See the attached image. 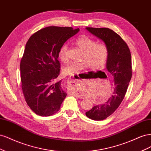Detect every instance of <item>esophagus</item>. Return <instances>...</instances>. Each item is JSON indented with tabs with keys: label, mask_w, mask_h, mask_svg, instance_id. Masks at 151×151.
<instances>
[{
	"label": "esophagus",
	"mask_w": 151,
	"mask_h": 151,
	"mask_svg": "<svg viewBox=\"0 0 151 151\" xmlns=\"http://www.w3.org/2000/svg\"><path fill=\"white\" fill-rule=\"evenodd\" d=\"M77 79H75L74 77H72V76H70L68 78V80L67 81L69 83H74V84H76V81Z\"/></svg>",
	"instance_id": "1"
}]
</instances>
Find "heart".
Returning a JSON list of instances; mask_svg holds the SVG:
<instances>
[{"label":"heart","instance_id":"heart-1","mask_svg":"<svg viewBox=\"0 0 151 151\" xmlns=\"http://www.w3.org/2000/svg\"><path fill=\"white\" fill-rule=\"evenodd\" d=\"M75 43L84 51L83 60L79 62H72L67 64L63 69L65 75L74 76L91 65L94 68L103 67L106 62L108 56V49L103 43H96V41L86 36L77 38ZM67 45L64 44L58 52V57L63 62L68 60L67 55Z\"/></svg>","mask_w":151,"mask_h":151}]
</instances>
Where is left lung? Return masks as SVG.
Here are the masks:
<instances>
[{"mask_svg":"<svg viewBox=\"0 0 151 151\" xmlns=\"http://www.w3.org/2000/svg\"><path fill=\"white\" fill-rule=\"evenodd\" d=\"M86 29L101 40L108 49L106 68L113 77V94L108 101L86 113L91 119L103 120L116 110L125 97L132 74L131 53L127 43L113 30L105 28Z\"/></svg>","mask_w":151,"mask_h":151,"instance_id":"1","label":"left lung"}]
</instances>
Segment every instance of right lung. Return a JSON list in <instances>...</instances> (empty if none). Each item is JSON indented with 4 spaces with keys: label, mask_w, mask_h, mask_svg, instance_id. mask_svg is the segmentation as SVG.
<instances>
[{
    "label": "right lung",
    "mask_w": 151,
    "mask_h": 151,
    "mask_svg": "<svg viewBox=\"0 0 151 151\" xmlns=\"http://www.w3.org/2000/svg\"><path fill=\"white\" fill-rule=\"evenodd\" d=\"M79 31L70 27L49 26L36 32L27 42L20 63L22 92L36 114L52 115L60 109L67 93L60 74L58 52L66 41Z\"/></svg>",
    "instance_id": "right-lung-1"
}]
</instances>
